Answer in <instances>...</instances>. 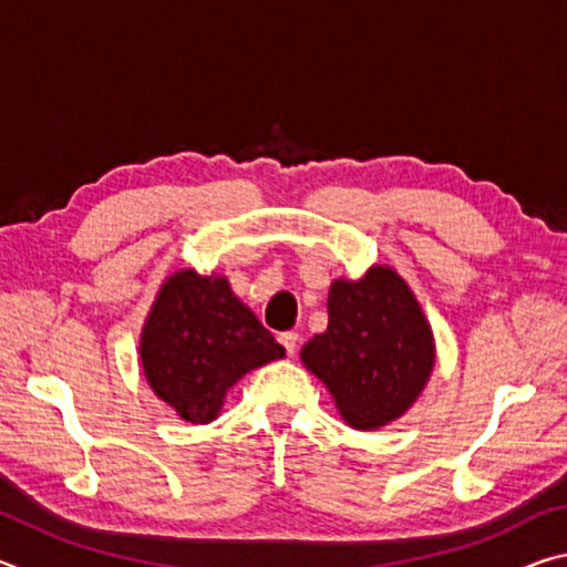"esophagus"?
<instances>
[{"label": "esophagus", "mask_w": 567, "mask_h": 567, "mask_svg": "<svg viewBox=\"0 0 567 567\" xmlns=\"http://www.w3.org/2000/svg\"><path fill=\"white\" fill-rule=\"evenodd\" d=\"M277 340H280V344L285 348V352L290 354V358H292L295 350H297V332H282L280 338H277Z\"/></svg>", "instance_id": "esophagus-1"}]
</instances>
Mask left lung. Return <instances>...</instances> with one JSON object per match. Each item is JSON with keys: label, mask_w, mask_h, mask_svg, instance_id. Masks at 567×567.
Here are the masks:
<instances>
[{"label": "left lung", "mask_w": 567, "mask_h": 567, "mask_svg": "<svg viewBox=\"0 0 567 567\" xmlns=\"http://www.w3.org/2000/svg\"><path fill=\"white\" fill-rule=\"evenodd\" d=\"M328 330L300 358L354 430H378L408 412L435 364L430 322L408 282L385 265L360 280H334Z\"/></svg>", "instance_id": "obj_1"}]
</instances>
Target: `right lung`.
<instances>
[{
	"label": "right lung",
	"instance_id": "obj_1",
	"mask_svg": "<svg viewBox=\"0 0 567 567\" xmlns=\"http://www.w3.org/2000/svg\"><path fill=\"white\" fill-rule=\"evenodd\" d=\"M270 330L229 290L227 277L195 270L169 275L140 338L150 388L182 420L205 425L245 372L282 358Z\"/></svg>",
	"mask_w": 567,
	"mask_h": 567
}]
</instances>
